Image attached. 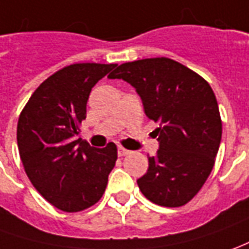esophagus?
I'll use <instances>...</instances> for the list:
<instances>
[{"label":"esophagus","instance_id":"esophagus-1","mask_svg":"<svg viewBox=\"0 0 249 249\" xmlns=\"http://www.w3.org/2000/svg\"><path fill=\"white\" fill-rule=\"evenodd\" d=\"M130 153H131V152H130V150H127V149H124V147H122V146L118 147V156H119V157L127 156V154H130Z\"/></svg>","mask_w":249,"mask_h":249}]
</instances>
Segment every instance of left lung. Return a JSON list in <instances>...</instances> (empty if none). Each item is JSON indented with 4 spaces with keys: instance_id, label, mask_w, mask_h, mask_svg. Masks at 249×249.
Here are the masks:
<instances>
[{
    "instance_id": "obj_1",
    "label": "left lung",
    "mask_w": 249,
    "mask_h": 249,
    "mask_svg": "<svg viewBox=\"0 0 249 249\" xmlns=\"http://www.w3.org/2000/svg\"><path fill=\"white\" fill-rule=\"evenodd\" d=\"M131 84L145 114L157 122L160 149L137 180L150 202L165 207L188 203L203 187L218 153L222 122L209 82L184 65L147 58L119 65L108 75Z\"/></svg>"
}]
</instances>
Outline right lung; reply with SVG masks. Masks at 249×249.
Returning <instances> with one entry per match:
<instances>
[{"label": "right lung", "mask_w": 249, "mask_h": 249, "mask_svg": "<svg viewBox=\"0 0 249 249\" xmlns=\"http://www.w3.org/2000/svg\"><path fill=\"white\" fill-rule=\"evenodd\" d=\"M114 63H73L37 87L17 123V146L32 186L56 209L77 213L97 203L115 167L118 149H96L81 138L87 102Z\"/></svg>", "instance_id": "add662e5"}]
</instances>
